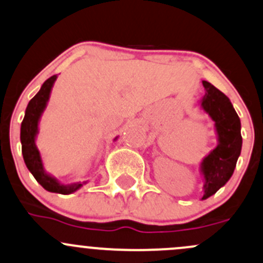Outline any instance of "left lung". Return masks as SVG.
Wrapping results in <instances>:
<instances>
[{
	"instance_id": "8db88e82",
	"label": "left lung",
	"mask_w": 263,
	"mask_h": 263,
	"mask_svg": "<svg viewBox=\"0 0 263 263\" xmlns=\"http://www.w3.org/2000/svg\"><path fill=\"white\" fill-rule=\"evenodd\" d=\"M205 95L200 99V107L214 122L218 145L200 162L203 175V200L212 197L233 175L237 160L242 150L241 120L224 93L203 81Z\"/></svg>"
}]
</instances>
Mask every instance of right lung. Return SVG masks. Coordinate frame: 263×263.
Masks as SVG:
<instances>
[{"instance_id": "right-lung-1", "label": "right lung", "mask_w": 263, "mask_h": 263, "mask_svg": "<svg viewBox=\"0 0 263 263\" xmlns=\"http://www.w3.org/2000/svg\"><path fill=\"white\" fill-rule=\"evenodd\" d=\"M58 76H52L49 79L44 82L41 85L40 90L35 95L34 98L29 102L26 110H25V117L21 123V131H20V140L22 146V156H24V161L26 164V167L29 168L30 173L34 175L36 181L45 190L51 193H58V194H71V193L77 192L81 189L84 182H71V184H63L58 180L57 178L46 173L44 168L43 159H41L40 151H39L36 146V137L39 134V122L43 116L44 110L48 106L49 98H50V93L57 81ZM118 137H116L115 141Z\"/></svg>"}]
</instances>
